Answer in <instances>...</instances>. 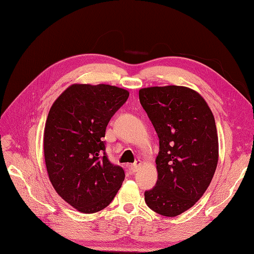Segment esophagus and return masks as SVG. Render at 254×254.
Segmentation results:
<instances>
[{"label":"esophagus","instance_id":"esophagus-1","mask_svg":"<svg viewBox=\"0 0 254 254\" xmlns=\"http://www.w3.org/2000/svg\"><path fill=\"white\" fill-rule=\"evenodd\" d=\"M140 167H141V163L140 162H135V163H133L131 165H129V170H130V172H131V173H136L137 171L140 170Z\"/></svg>","mask_w":254,"mask_h":254}]
</instances>
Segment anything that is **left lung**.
Segmentation results:
<instances>
[{"mask_svg": "<svg viewBox=\"0 0 254 254\" xmlns=\"http://www.w3.org/2000/svg\"><path fill=\"white\" fill-rule=\"evenodd\" d=\"M159 137L158 180L145 190L152 211L174 217L193 206L210 186L218 162L213 113L196 91L179 86L139 91Z\"/></svg>", "mask_w": 254, "mask_h": 254, "instance_id": "obj_1", "label": "left lung"}]
</instances>
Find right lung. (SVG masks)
I'll return each instance as SVG.
<instances>
[{"label":"right lung","instance_id":"right-lung-1","mask_svg":"<svg viewBox=\"0 0 254 254\" xmlns=\"http://www.w3.org/2000/svg\"><path fill=\"white\" fill-rule=\"evenodd\" d=\"M128 96V91L109 84H72L49 112L43 146L50 180L82 213L109 205L125 179L123 167L108 159L104 137Z\"/></svg>","mask_w":254,"mask_h":254}]
</instances>
